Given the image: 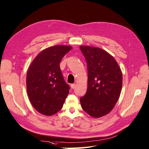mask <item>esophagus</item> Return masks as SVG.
Returning a JSON list of instances; mask_svg holds the SVG:
<instances>
[{
	"instance_id": "34e87169",
	"label": "esophagus",
	"mask_w": 149,
	"mask_h": 149,
	"mask_svg": "<svg viewBox=\"0 0 149 149\" xmlns=\"http://www.w3.org/2000/svg\"><path fill=\"white\" fill-rule=\"evenodd\" d=\"M71 87L74 89L75 87H76V84H71Z\"/></svg>"
}]
</instances>
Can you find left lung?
<instances>
[{"label": "left lung", "mask_w": 149, "mask_h": 149, "mask_svg": "<svg viewBox=\"0 0 149 149\" xmlns=\"http://www.w3.org/2000/svg\"><path fill=\"white\" fill-rule=\"evenodd\" d=\"M87 62L88 87L80 99L84 110L92 117L107 115L119 98L122 74L117 62L108 52L100 48L80 46Z\"/></svg>", "instance_id": "1"}]
</instances>
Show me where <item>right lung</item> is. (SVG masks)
I'll return each instance as SVG.
<instances>
[{
	"instance_id": "1",
	"label": "right lung",
	"mask_w": 149,
	"mask_h": 149,
	"mask_svg": "<svg viewBox=\"0 0 149 149\" xmlns=\"http://www.w3.org/2000/svg\"><path fill=\"white\" fill-rule=\"evenodd\" d=\"M69 46L56 45L45 49L30 65L27 74V91L31 104L45 115L60 111L69 94L60 68L62 57L71 50Z\"/></svg>"
}]
</instances>
